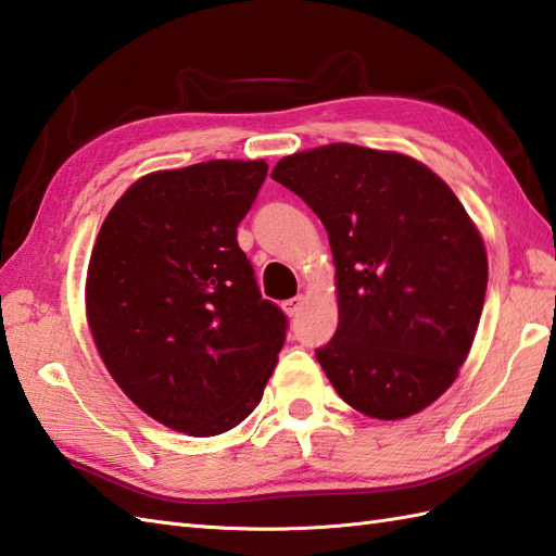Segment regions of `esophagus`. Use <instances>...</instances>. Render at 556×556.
<instances>
[{
	"instance_id": "1",
	"label": "esophagus",
	"mask_w": 556,
	"mask_h": 556,
	"mask_svg": "<svg viewBox=\"0 0 556 556\" xmlns=\"http://www.w3.org/2000/svg\"><path fill=\"white\" fill-rule=\"evenodd\" d=\"M281 308H285V313H287L289 317H296V315L301 313V308H303V296L285 301V303H281Z\"/></svg>"
}]
</instances>
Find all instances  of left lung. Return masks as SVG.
<instances>
[{"label":"left lung","instance_id":"left-lung-1","mask_svg":"<svg viewBox=\"0 0 556 556\" xmlns=\"http://www.w3.org/2000/svg\"><path fill=\"white\" fill-rule=\"evenodd\" d=\"M271 179L325 224L339 325L315 351L349 406L399 420L464 365L488 289V253L452 188L399 152L332 143L277 162Z\"/></svg>","mask_w":556,"mask_h":556}]
</instances>
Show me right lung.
<instances>
[{
    "instance_id": "right-lung-1",
    "label": "right lung",
    "mask_w": 556,
    "mask_h": 556,
    "mask_svg": "<svg viewBox=\"0 0 556 556\" xmlns=\"http://www.w3.org/2000/svg\"><path fill=\"white\" fill-rule=\"evenodd\" d=\"M265 176L263 160L148 174L116 200L90 255L88 325L110 375L191 437L251 416L287 339V315L236 241Z\"/></svg>"
}]
</instances>
